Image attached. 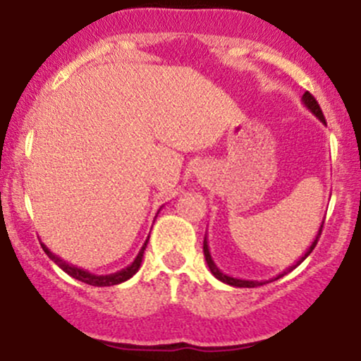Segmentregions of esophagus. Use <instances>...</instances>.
Masks as SVG:
<instances>
[{
	"label": "esophagus",
	"instance_id": "esophagus-1",
	"mask_svg": "<svg viewBox=\"0 0 361 361\" xmlns=\"http://www.w3.org/2000/svg\"><path fill=\"white\" fill-rule=\"evenodd\" d=\"M196 177H202V172H200V170H196Z\"/></svg>",
	"mask_w": 361,
	"mask_h": 361
}]
</instances>
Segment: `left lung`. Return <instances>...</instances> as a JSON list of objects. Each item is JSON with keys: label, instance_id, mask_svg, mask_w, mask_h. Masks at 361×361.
<instances>
[{"label": "left lung", "instance_id": "left-lung-1", "mask_svg": "<svg viewBox=\"0 0 361 361\" xmlns=\"http://www.w3.org/2000/svg\"><path fill=\"white\" fill-rule=\"evenodd\" d=\"M302 104H304V106L307 107V109L311 111V113L314 114V116L318 118L319 121H322L323 125H326V121H325V116H323L322 109H319V106H318L317 99H314L313 95L310 94V92H304V95H302ZM323 222H325V219H323V221H322V224H319V229H318V233H317V238H314V240H313V243L310 245V248H307V250L304 252V255H302V257H300L299 261H297L295 264H293V266L288 267V269H285L283 273H280V274H278V276L271 278V280H267V281H257V280H241V278H233V276H229V274H224V273H222V271L219 269L217 266H215L214 259H212V255H210V248H208L207 235H205V240H203V254H205V261H207V264H208V269H210V273L214 274V276L217 278V280H221L222 283H228V285H231V287H240V288H254V287H261V285H264V283H269V281H274V280H278V278L285 276V274H287V273H290L292 269H295V267L299 266V264L302 262L304 259H306L307 255L311 254V252H313V248L317 247V243H318V238H319V235H322Z\"/></svg>", "mask_w": 361, "mask_h": 361}]
</instances>
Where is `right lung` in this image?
<instances>
[{
    "mask_svg": "<svg viewBox=\"0 0 361 361\" xmlns=\"http://www.w3.org/2000/svg\"><path fill=\"white\" fill-rule=\"evenodd\" d=\"M147 241H149V236H147V240L144 241L142 248H140L139 254H137V257L133 259L132 264H128V266L123 267L121 271H116V273H111V274H94L87 269H81V267L73 266V264L66 262L64 259H61L59 255H55L54 252H50V248H48L44 243H42V247H43L44 254H47L51 261L57 264V266L61 267L64 273H68L69 276H73L74 280L83 281V283H87V285H94V287H113V285H120V283H123V281L130 280V278H132L133 274L139 271L140 264H142V259H144V250H146V247H147Z\"/></svg>",
    "mask_w": 361,
    "mask_h": 361,
    "instance_id": "add662e5",
    "label": "right lung"
}]
</instances>
